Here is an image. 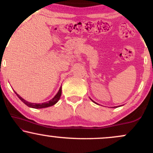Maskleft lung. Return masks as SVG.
Masks as SVG:
<instances>
[{"label": "left lung", "instance_id": "left-lung-1", "mask_svg": "<svg viewBox=\"0 0 153 153\" xmlns=\"http://www.w3.org/2000/svg\"><path fill=\"white\" fill-rule=\"evenodd\" d=\"M92 101H93V100H92ZM94 103H96V102H94ZM116 107H117V106H116ZM116 107H114V108H116Z\"/></svg>", "mask_w": 153, "mask_h": 153}]
</instances>
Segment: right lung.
Returning <instances> with one entry per match:
<instances>
[{
  "label": "right lung",
  "mask_w": 153,
  "mask_h": 153,
  "mask_svg": "<svg viewBox=\"0 0 153 153\" xmlns=\"http://www.w3.org/2000/svg\"><path fill=\"white\" fill-rule=\"evenodd\" d=\"M14 92H15V91H14ZM61 94H62V87L59 88V90L58 92H57V94H56L55 96H54L53 99H51L50 101H47V102L42 103H36L28 102L27 101L24 100V99H23V98L21 97V96H19L18 94H16V96H18V97L19 98V99H20L23 103H25L26 106H28L29 107H31V108H47V107L53 106V105L55 104V103L59 101V99H60Z\"/></svg>",
  "instance_id": "obj_1"
}]
</instances>
